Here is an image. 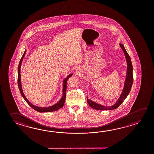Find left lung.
I'll return each instance as SVG.
<instances>
[{
  "mask_svg": "<svg viewBox=\"0 0 154 154\" xmlns=\"http://www.w3.org/2000/svg\"><path fill=\"white\" fill-rule=\"evenodd\" d=\"M119 46H121L122 49L124 52L125 57V59L127 61V74H126V77H125L123 91L122 92L119 97L118 98V100H117V101L116 102L115 104L112 105L111 106H104L103 105L98 104L95 102L92 101L90 99L87 98V102L88 103V105L91 107L94 108L95 109L104 111V110H112V109L118 108V107L122 103V102L124 101V100L127 97V96L129 95V92L131 91V88L133 82L132 63L131 61V58L125 49L124 46L121 43H119Z\"/></svg>",
  "mask_w": 154,
  "mask_h": 154,
  "instance_id": "left-lung-1",
  "label": "left lung"
}]
</instances>
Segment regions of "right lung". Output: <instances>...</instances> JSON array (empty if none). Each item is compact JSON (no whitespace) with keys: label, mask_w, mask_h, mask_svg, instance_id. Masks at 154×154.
Here are the masks:
<instances>
[{"label":"right lung","mask_w":154,"mask_h":154,"mask_svg":"<svg viewBox=\"0 0 154 154\" xmlns=\"http://www.w3.org/2000/svg\"><path fill=\"white\" fill-rule=\"evenodd\" d=\"M26 50L24 52L23 55L22 56L21 60H20L19 66H18V76H17V84H18V86L20 90L21 95L23 96V97L24 98V100L26 101V102L33 109H34L36 111L38 112H49L56 111L57 110H58L60 108H62L63 106L64 105V102L66 100V84H67V81L68 80V79L71 77L72 75V73L68 75L66 77L63 81V95L62 98L60 99L59 101L57 102L56 104L51 106L49 107H38V106H36L35 105H33L27 99L26 96L23 94V88L21 86V75H20V69H21V66L22 64V62L23 60V58L25 56L26 54Z\"/></svg>","instance_id":"add662e5"}]
</instances>
